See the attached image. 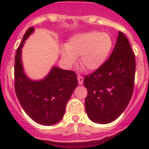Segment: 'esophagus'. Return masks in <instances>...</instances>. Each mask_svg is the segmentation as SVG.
<instances>
[{
    "mask_svg": "<svg viewBox=\"0 0 149 149\" xmlns=\"http://www.w3.org/2000/svg\"><path fill=\"white\" fill-rule=\"evenodd\" d=\"M77 79H78V83H79V84H83V83H84V78L80 76V75H78L77 76Z\"/></svg>",
    "mask_w": 149,
    "mask_h": 149,
    "instance_id": "obj_1",
    "label": "esophagus"
}]
</instances>
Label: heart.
<instances>
[{
  "mask_svg": "<svg viewBox=\"0 0 149 149\" xmlns=\"http://www.w3.org/2000/svg\"><path fill=\"white\" fill-rule=\"evenodd\" d=\"M112 47L113 40L108 33L88 31L72 36L65 45L63 56L70 65L79 57L82 67L93 71L105 63Z\"/></svg>",
  "mask_w": 149,
  "mask_h": 149,
  "instance_id": "heart-1",
  "label": "heart"
}]
</instances>
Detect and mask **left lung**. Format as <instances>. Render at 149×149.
<instances>
[{"label": "left lung", "instance_id": "obj_1", "mask_svg": "<svg viewBox=\"0 0 149 149\" xmlns=\"http://www.w3.org/2000/svg\"><path fill=\"white\" fill-rule=\"evenodd\" d=\"M135 67L129 42L119 31L110 57L97 70L84 76V85L87 90L85 109L92 121L108 124L122 113L133 94Z\"/></svg>", "mask_w": 149, "mask_h": 149}]
</instances>
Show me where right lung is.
Segmentation results:
<instances>
[{
	"label": "right lung",
	"mask_w": 149,
	"mask_h": 149,
	"mask_svg": "<svg viewBox=\"0 0 149 149\" xmlns=\"http://www.w3.org/2000/svg\"><path fill=\"white\" fill-rule=\"evenodd\" d=\"M33 31V27L27 30L16 52L15 93L22 108L32 120L40 125H52L62 120L78 81L74 71L58 67L52 68L49 74L40 81H32L26 77L21 60L22 48Z\"/></svg>",
	"instance_id": "right-lung-1"
}]
</instances>
